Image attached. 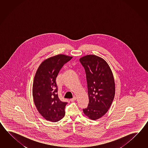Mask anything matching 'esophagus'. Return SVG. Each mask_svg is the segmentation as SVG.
<instances>
[{"mask_svg":"<svg viewBox=\"0 0 148 148\" xmlns=\"http://www.w3.org/2000/svg\"><path fill=\"white\" fill-rule=\"evenodd\" d=\"M76 99H77V97L75 96V97L73 98H71V99H70V101H75Z\"/></svg>","mask_w":148,"mask_h":148,"instance_id":"34e87169","label":"esophagus"}]
</instances>
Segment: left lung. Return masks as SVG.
Segmentation results:
<instances>
[{
  "instance_id": "8db88e82",
  "label": "left lung",
  "mask_w": 148,
  "mask_h": 148,
  "mask_svg": "<svg viewBox=\"0 0 148 148\" xmlns=\"http://www.w3.org/2000/svg\"><path fill=\"white\" fill-rule=\"evenodd\" d=\"M85 68L87 82L89 104L83 110L90 120H98L110 109L115 94L113 74L105 60L94 54L80 58Z\"/></svg>"
}]
</instances>
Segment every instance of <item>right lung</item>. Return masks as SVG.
<instances>
[{"instance_id":"right-lung-1","label":"right lung","mask_w":148,"mask_h":148,"mask_svg":"<svg viewBox=\"0 0 148 148\" xmlns=\"http://www.w3.org/2000/svg\"><path fill=\"white\" fill-rule=\"evenodd\" d=\"M73 57L58 54L42 62L35 75L32 95L39 113L47 121L56 122L64 116L67 103L60 100L56 80L63 65Z\"/></svg>"}]
</instances>
